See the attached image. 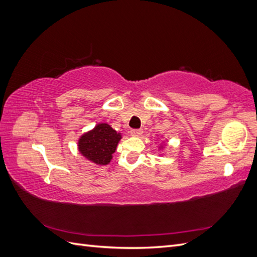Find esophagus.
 <instances>
[{
    "instance_id": "34e87169",
    "label": "esophagus",
    "mask_w": 257,
    "mask_h": 257,
    "mask_svg": "<svg viewBox=\"0 0 257 257\" xmlns=\"http://www.w3.org/2000/svg\"><path fill=\"white\" fill-rule=\"evenodd\" d=\"M131 134L133 136H139L143 134V130L142 128H133L131 131Z\"/></svg>"
}]
</instances>
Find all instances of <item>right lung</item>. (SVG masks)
<instances>
[{
    "label": "right lung",
    "instance_id": "1",
    "mask_svg": "<svg viewBox=\"0 0 257 257\" xmlns=\"http://www.w3.org/2000/svg\"><path fill=\"white\" fill-rule=\"evenodd\" d=\"M121 138V134L116 133L109 124L99 123L79 138L78 149L87 160L97 165H107Z\"/></svg>",
    "mask_w": 257,
    "mask_h": 257
}]
</instances>
